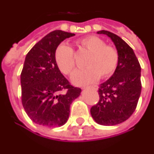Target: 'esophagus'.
<instances>
[{"instance_id": "1", "label": "esophagus", "mask_w": 154, "mask_h": 154, "mask_svg": "<svg viewBox=\"0 0 154 154\" xmlns=\"http://www.w3.org/2000/svg\"><path fill=\"white\" fill-rule=\"evenodd\" d=\"M87 88H92L94 90H97L98 89V87L97 85H93V86H90V87H83V89H87Z\"/></svg>"}]
</instances>
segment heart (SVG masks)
Listing matches in <instances>:
<instances>
[{"label": "heart", "instance_id": "heart-1", "mask_svg": "<svg viewBox=\"0 0 154 154\" xmlns=\"http://www.w3.org/2000/svg\"><path fill=\"white\" fill-rule=\"evenodd\" d=\"M82 49L90 53L84 69L76 70L71 80L78 86L92 83L97 80L107 78L117 69L119 55L115 47L106 45L105 41L97 36H85L78 41ZM55 62L59 70L65 75H69L75 67V56L72 47L66 43L59 45L55 51Z\"/></svg>", "mask_w": 154, "mask_h": 154}]
</instances>
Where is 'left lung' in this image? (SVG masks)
Listing matches in <instances>:
<instances>
[{"mask_svg": "<svg viewBox=\"0 0 154 154\" xmlns=\"http://www.w3.org/2000/svg\"><path fill=\"white\" fill-rule=\"evenodd\" d=\"M109 36L119 55V62L113 75L100 85V99L91 108L92 118L98 124L117 125L131 117L137 107L142 90L141 66L133 50L116 34L99 31Z\"/></svg>", "mask_w": 154, "mask_h": 154, "instance_id": "obj_1", "label": "left lung"}]
</instances>
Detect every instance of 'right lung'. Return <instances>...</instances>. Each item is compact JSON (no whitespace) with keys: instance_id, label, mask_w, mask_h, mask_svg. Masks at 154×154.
<instances>
[{"instance_id":"add662e5","label":"right lung","mask_w":154,"mask_h":154,"mask_svg":"<svg viewBox=\"0 0 154 154\" xmlns=\"http://www.w3.org/2000/svg\"><path fill=\"white\" fill-rule=\"evenodd\" d=\"M73 33L56 30L26 54L21 73V103L28 117L37 124L61 127L68 120L70 106L81 88L72 86L55 62V51Z\"/></svg>"}]
</instances>
